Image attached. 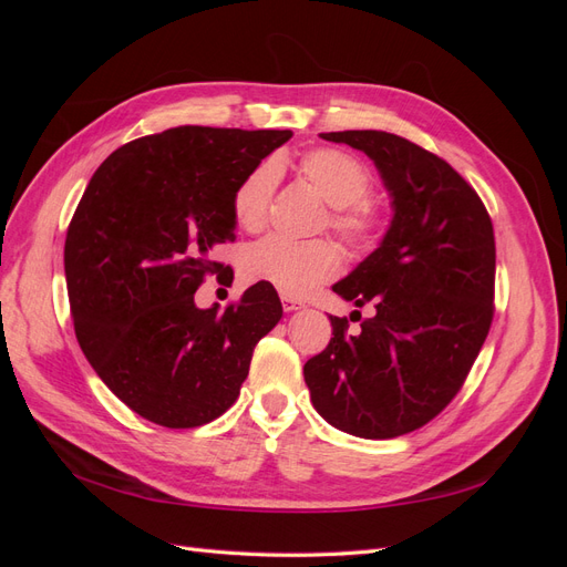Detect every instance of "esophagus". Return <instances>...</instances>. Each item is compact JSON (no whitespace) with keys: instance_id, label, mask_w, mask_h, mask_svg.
Returning a JSON list of instances; mask_svg holds the SVG:
<instances>
[{"instance_id":"1","label":"esophagus","mask_w":567,"mask_h":567,"mask_svg":"<svg viewBox=\"0 0 567 567\" xmlns=\"http://www.w3.org/2000/svg\"><path fill=\"white\" fill-rule=\"evenodd\" d=\"M281 305H284L286 312H296V310H302V307H305L298 298H290V296H281Z\"/></svg>"}]
</instances>
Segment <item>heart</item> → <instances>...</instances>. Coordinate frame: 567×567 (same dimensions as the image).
I'll return each mask as SVG.
<instances>
[{"label":"heart","mask_w":567,"mask_h":567,"mask_svg":"<svg viewBox=\"0 0 567 567\" xmlns=\"http://www.w3.org/2000/svg\"><path fill=\"white\" fill-rule=\"evenodd\" d=\"M298 173L331 205L326 221L342 244L352 250H371L381 241L388 219L381 205L367 198L373 179L362 161L340 148L319 146L302 153ZM277 179V165L260 163L234 188L231 213L244 231L265 229ZM340 265V252L331 241H288L281 236H267L252 244L241 260L248 281L267 284L290 298L310 296L315 288L336 277Z\"/></svg>","instance_id":"1"}]
</instances>
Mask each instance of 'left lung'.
I'll use <instances>...</instances> for the list:
<instances>
[{
  "mask_svg": "<svg viewBox=\"0 0 567 567\" xmlns=\"http://www.w3.org/2000/svg\"><path fill=\"white\" fill-rule=\"evenodd\" d=\"M379 167L392 221L364 262L333 286L373 305L362 331L331 317L333 338L305 364L312 404L338 431L390 440L433 421L475 362L494 315V229L483 200L456 169L404 136L326 132ZM362 317V315H359Z\"/></svg>",
  "mask_w": 567,
  "mask_h": 567,
  "instance_id": "left-lung-1",
  "label": "left lung"
}]
</instances>
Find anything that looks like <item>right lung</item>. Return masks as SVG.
I'll use <instances>...</instances> for the list:
<instances>
[{"label":"right lung","instance_id":"right-lung-1","mask_svg":"<svg viewBox=\"0 0 567 567\" xmlns=\"http://www.w3.org/2000/svg\"><path fill=\"white\" fill-rule=\"evenodd\" d=\"M290 130L184 125L142 136L99 165L65 236V284L87 362L134 414L165 427L210 423L236 402L257 340L281 319L277 290L198 310L231 196Z\"/></svg>","mask_w":567,"mask_h":567}]
</instances>
